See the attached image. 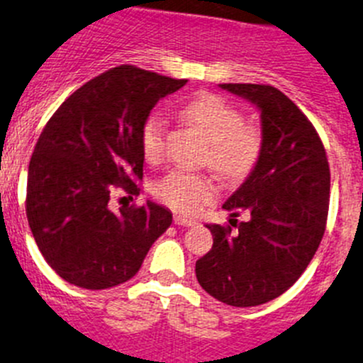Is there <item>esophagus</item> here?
Here are the masks:
<instances>
[{
  "label": "esophagus",
  "mask_w": 363,
  "mask_h": 363,
  "mask_svg": "<svg viewBox=\"0 0 363 363\" xmlns=\"http://www.w3.org/2000/svg\"><path fill=\"white\" fill-rule=\"evenodd\" d=\"M174 222L177 223V225H184V228L197 225V220H193V218H189V216H184V215H175Z\"/></svg>",
  "instance_id": "1"
}]
</instances>
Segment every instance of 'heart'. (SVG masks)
Returning a JSON list of instances; mask_svg holds the SVG:
<instances>
[{
    "label": "heart",
    "mask_w": 363,
    "mask_h": 363,
    "mask_svg": "<svg viewBox=\"0 0 363 363\" xmlns=\"http://www.w3.org/2000/svg\"><path fill=\"white\" fill-rule=\"evenodd\" d=\"M182 116L208 141L209 166L225 177H240L252 168L262 148V134L254 125L243 123L242 114L215 94H199L182 107ZM166 120L152 113L141 128V150L148 162H157L164 152ZM155 193L172 208L195 213L213 201L216 188L204 175L172 172L155 184Z\"/></svg>",
    "instance_id": "obj_1"
}]
</instances>
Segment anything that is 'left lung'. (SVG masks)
Returning a JSON list of instances; mask_svg holds the SVG:
<instances>
[{
  "mask_svg": "<svg viewBox=\"0 0 363 363\" xmlns=\"http://www.w3.org/2000/svg\"><path fill=\"white\" fill-rule=\"evenodd\" d=\"M220 89L259 111L262 148L250 174L222 206L231 216L247 213L249 218L236 233L206 223L213 247L195 274L215 299L258 306L286 292L319 249L330 204V164L313 125L279 89L259 84H220Z\"/></svg>",
  "mask_w": 363,
  "mask_h": 363,
  "instance_id": "obj_1",
  "label": "left lung"
}]
</instances>
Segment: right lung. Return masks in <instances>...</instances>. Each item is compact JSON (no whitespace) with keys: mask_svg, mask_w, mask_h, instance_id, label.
I'll return each mask as SVG.
<instances>
[{"mask_svg":"<svg viewBox=\"0 0 363 363\" xmlns=\"http://www.w3.org/2000/svg\"><path fill=\"white\" fill-rule=\"evenodd\" d=\"M188 80L134 66L105 71L50 118L28 166L26 216L48 265L67 283L105 290L138 274L172 213L147 201L109 208L121 186L140 193L141 128L161 98Z\"/></svg>","mask_w":363,"mask_h":363,"instance_id":"1","label":"right lung"}]
</instances>
